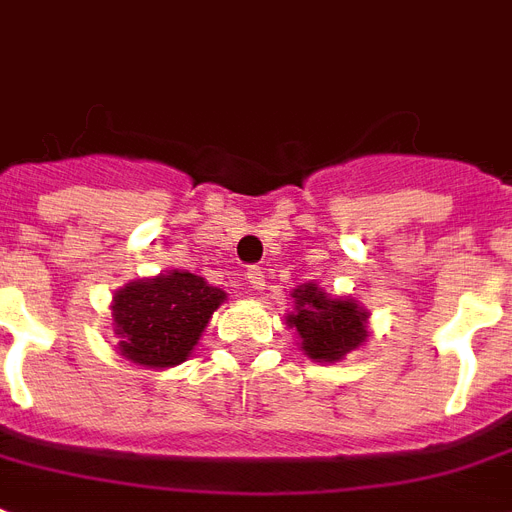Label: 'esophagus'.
I'll use <instances>...</instances> for the list:
<instances>
[{
	"instance_id": "1",
	"label": "esophagus",
	"mask_w": 512,
	"mask_h": 512,
	"mask_svg": "<svg viewBox=\"0 0 512 512\" xmlns=\"http://www.w3.org/2000/svg\"><path fill=\"white\" fill-rule=\"evenodd\" d=\"M247 282L252 284V290H265V271L260 268V265H249Z\"/></svg>"
}]
</instances>
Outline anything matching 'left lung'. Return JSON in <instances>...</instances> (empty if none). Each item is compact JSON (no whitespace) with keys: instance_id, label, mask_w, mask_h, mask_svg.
Instances as JSON below:
<instances>
[{"instance_id":"obj_1","label":"left lung","mask_w":512,"mask_h":512,"mask_svg":"<svg viewBox=\"0 0 512 512\" xmlns=\"http://www.w3.org/2000/svg\"><path fill=\"white\" fill-rule=\"evenodd\" d=\"M295 311L287 325L300 335V349L311 360L338 362L360 349L368 338V311L351 298H330L317 284H303L292 292Z\"/></svg>"}]
</instances>
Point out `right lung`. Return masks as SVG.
Segmentation results:
<instances>
[{"label":"right lung","mask_w":512,"mask_h":512,"mask_svg":"<svg viewBox=\"0 0 512 512\" xmlns=\"http://www.w3.org/2000/svg\"><path fill=\"white\" fill-rule=\"evenodd\" d=\"M225 292L187 271L128 282L112 298L117 349L144 368H171L193 354Z\"/></svg>","instance_id":"right-lung-1"}]
</instances>
